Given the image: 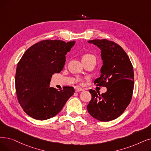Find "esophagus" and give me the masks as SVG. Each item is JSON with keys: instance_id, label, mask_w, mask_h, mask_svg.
Returning <instances> with one entry per match:
<instances>
[{"instance_id": "34e87169", "label": "esophagus", "mask_w": 151, "mask_h": 151, "mask_svg": "<svg viewBox=\"0 0 151 151\" xmlns=\"http://www.w3.org/2000/svg\"><path fill=\"white\" fill-rule=\"evenodd\" d=\"M83 91V89L82 88H76V89H75L76 92H80V91Z\"/></svg>"}]
</instances>
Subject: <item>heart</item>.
Here are the masks:
<instances>
[{"instance_id": "b5f03b06", "label": "heart", "mask_w": 151, "mask_h": 151, "mask_svg": "<svg viewBox=\"0 0 151 151\" xmlns=\"http://www.w3.org/2000/svg\"><path fill=\"white\" fill-rule=\"evenodd\" d=\"M94 57V56L91 55V54H86V55H84L83 56L82 58H89V57Z\"/></svg>"}]
</instances>
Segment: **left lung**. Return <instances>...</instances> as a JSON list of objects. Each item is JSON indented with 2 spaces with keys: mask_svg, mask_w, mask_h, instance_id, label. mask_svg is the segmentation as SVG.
Instances as JSON below:
<instances>
[{
  "mask_svg": "<svg viewBox=\"0 0 151 151\" xmlns=\"http://www.w3.org/2000/svg\"><path fill=\"white\" fill-rule=\"evenodd\" d=\"M100 49L103 65L101 76L94 83L105 86L101 95L90 89L92 99L87 106L89 114L101 122L113 120L120 116L129 104L134 88V72L129 58L122 47L107 39L88 41Z\"/></svg>",
  "mask_w": 151,
  "mask_h": 151,
  "instance_id": "obj_1",
  "label": "left lung"
}]
</instances>
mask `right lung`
<instances>
[{
	"instance_id": "obj_1",
	"label": "right lung",
	"mask_w": 151,
	"mask_h": 151,
	"mask_svg": "<svg viewBox=\"0 0 151 151\" xmlns=\"http://www.w3.org/2000/svg\"><path fill=\"white\" fill-rule=\"evenodd\" d=\"M75 44V41L44 40L23 55L17 67L15 88L18 102L29 116L39 120L50 119L75 93L73 87L59 91L49 87L52 76L62 70L65 55Z\"/></svg>"
}]
</instances>
